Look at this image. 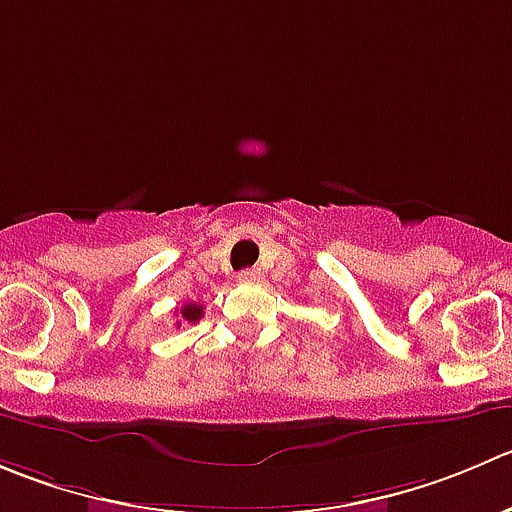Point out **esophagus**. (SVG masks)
<instances>
[{
	"mask_svg": "<svg viewBox=\"0 0 512 512\" xmlns=\"http://www.w3.org/2000/svg\"><path fill=\"white\" fill-rule=\"evenodd\" d=\"M237 277H240V282H257L262 277V272L257 270V267H247V270H242Z\"/></svg>",
	"mask_w": 512,
	"mask_h": 512,
	"instance_id": "1",
	"label": "esophagus"
}]
</instances>
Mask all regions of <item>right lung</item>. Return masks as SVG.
<instances>
[{
    "label": "right lung",
    "mask_w": 512,
    "mask_h": 512,
    "mask_svg": "<svg viewBox=\"0 0 512 512\" xmlns=\"http://www.w3.org/2000/svg\"><path fill=\"white\" fill-rule=\"evenodd\" d=\"M180 315H182V320L197 322L202 317V305H195V302H187V305L180 310Z\"/></svg>",
    "instance_id": "right-lung-1"
}]
</instances>
